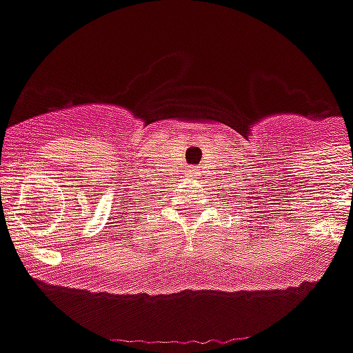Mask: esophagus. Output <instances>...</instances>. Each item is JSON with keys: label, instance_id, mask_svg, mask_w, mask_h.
Segmentation results:
<instances>
[{"label": "esophagus", "instance_id": "34e87169", "mask_svg": "<svg viewBox=\"0 0 353 353\" xmlns=\"http://www.w3.org/2000/svg\"><path fill=\"white\" fill-rule=\"evenodd\" d=\"M192 174H194V176H198V174H199V170H198V168H194V170H192Z\"/></svg>", "mask_w": 353, "mask_h": 353}]
</instances>
